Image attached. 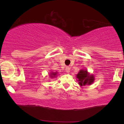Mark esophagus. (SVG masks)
Wrapping results in <instances>:
<instances>
[{
	"mask_svg": "<svg viewBox=\"0 0 124 124\" xmlns=\"http://www.w3.org/2000/svg\"><path fill=\"white\" fill-rule=\"evenodd\" d=\"M65 70H66V71H67V72H70V68L69 67H67L65 68Z\"/></svg>",
	"mask_w": 124,
	"mask_h": 124,
	"instance_id": "obj_1",
	"label": "esophagus"
}]
</instances>
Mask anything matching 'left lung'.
<instances>
[{
  "instance_id": "1",
  "label": "left lung",
  "mask_w": 124,
  "mask_h": 124,
  "mask_svg": "<svg viewBox=\"0 0 124 124\" xmlns=\"http://www.w3.org/2000/svg\"><path fill=\"white\" fill-rule=\"evenodd\" d=\"M77 78L80 86H85L86 85H91L94 81V77L92 75H89L87 71L80 70L77 74Z\"/></svg>"
}]
</instances>
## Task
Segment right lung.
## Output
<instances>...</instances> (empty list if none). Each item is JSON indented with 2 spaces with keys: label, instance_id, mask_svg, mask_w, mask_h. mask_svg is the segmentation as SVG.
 <instances>
[{
  "label": "right lung",
  "instance_id": "1",
  "mask_svg": "<svg viewBox=\"0 0 124 124\" xmlns=\"http://www.w3.org/2000/svg\"><path fill=\"white\" fill-rule=\"evenodd\" d=\"M51 74L52 75H50V77H54L56 74H57V73H56V72H52V73H51Z\"/></svg>",
  "mask_w": 124,
  "mask_h": 124
}]
</instances>
